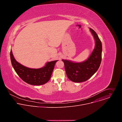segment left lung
<instances>
[{
  "label": "left lung",
  "instance_id": "obj_1",
  "mask_svg": "<svg viewBox=\"0 0 122 122\" xmlns=\"http://www.w3.org/2000/svg\"><path fill=\"white\" fill-rule=\"evenodd\" d=\"M93 35L96 46L92 53L85 61L74 63L66 60H62L68 78L75 82L85 81L90 79L98 70L102 59V43L96 32L90 28Z\"/></svg>",
  "mask_w": 122,
  "mask_h": 122
}]
</instances>
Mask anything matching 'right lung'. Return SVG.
<instances>
[{"instance_id": "obj_1", "label": "right lung", "mask_w": 122, "mask_h": 122, "mask_svg": "<svg viewBox=\"0 0 122 122\" xmlns=\"http://www.w3.org/2000/svg\"><path fill=\"white\" fill-rule=\"evenodd\" d=\"M10 57L12 66L20 78L28 84L34 85L44 84L50 80L55 64L57 61L49 62L42 68L34 69L25 67L17 62L13 57L11 51Z\"/></svg>"}]
</instances>
